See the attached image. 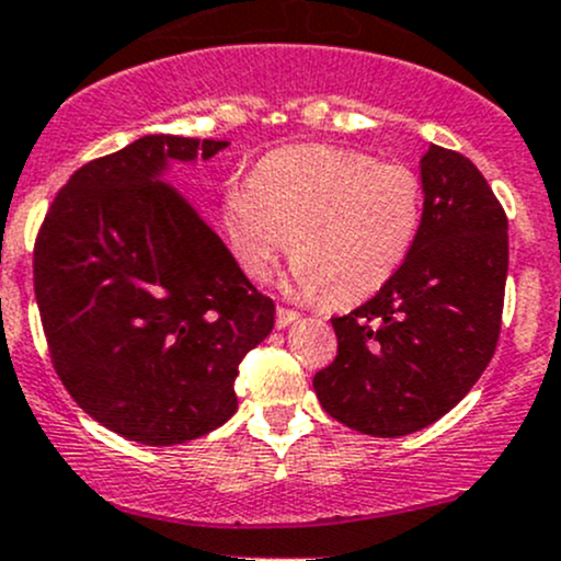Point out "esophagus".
<instances>
[{"instance_id": "1", "label": "esophagus", "mask_w": 561, "mask_h": 561, "mask_svg": "<svg viewBox=\"0 0 561 561\" xmlns=\"http://www.w3.org/2000/svg\"><path fill=\"white\" fill-rule=\"evenodd\" d=\"M297 319H299V313L291 308H278V313H275V323H278L280 329L288 327V323H294Z\"/></svg>"}]
</instances>
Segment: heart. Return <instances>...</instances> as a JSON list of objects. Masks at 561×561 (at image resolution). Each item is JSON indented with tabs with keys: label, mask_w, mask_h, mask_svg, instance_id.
Returning <instances> with one entry per match:
<instances>
[{
	"label": "heart",
	"mask_w": 561,
	"mask_h": 561,
	"mask_svg": "<svg viewBox=\"0 0 561 561\" xmlns=\"http://www.w3.org/2000/svg\"><path fill=\"white\" fill-rule=\"evenodd\" d=\"M421 221L424 186L410 167L321 142L267 153L224 199L229 248L248 278H267L291 245L288 288L327 291L332 305L362 302L394 278Z\"/></svg>",
	"instance_id": "1"
}]
</instances>
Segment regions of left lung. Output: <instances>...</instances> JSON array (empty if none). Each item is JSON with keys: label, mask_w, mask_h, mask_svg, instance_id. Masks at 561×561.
<instances>
[{"label": "left lung", "mask_w": 561, "mask_h": 561, "mask_svg": "<svg viewBox=\"0 0 561 561\" xmlns=\"http://www.w3.org/2000/svg\"><path fill=\"white\" fill-rule=\"evenodd\" d=\"M424 221L413 251L373 299L332 319L337 356L316 373L321 408L373 437L435 424L476 386L500 340L507 216L467 156L421 159Z\"/></svg>", "instance_id": "1"}]
</instances>
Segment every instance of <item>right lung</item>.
<instances>
[{
    "label": "right lung",
    "mask_w": 561,
    "mask_h": 561,
    "mask_svg": "<svg viewBox=\"0 0 561 561\" xmlns=\"http://www.w3.org/2000/svg\"><path fill=\"white\" fill-rule=\"evenodd\" d=\"M227 140L148 135L80 167L34 242V297L56 375L94 421L142 446L207 435L238 410L242 356L275 323L170 161Z\"/></svg>",
    "instance_id": "1"
}]
</instances>
